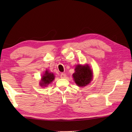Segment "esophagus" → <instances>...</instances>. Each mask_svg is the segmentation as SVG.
Returning <instances> with one entry per match:
<instances>
[{"label": "esophagus", "instance_id": "1", "mask_svg": "<svg viewBox=\"0 0 132 132\" xmlns=\"http://www.w3.org/2000/svg\"><path fill=\"white\" fill-rule=\"evenodd\" d=\"M66 77V74L65 73H61V78L62 79H64V78Z\"/></svg>", "mask_w": 132, "mask_h": 132}]
</instances>
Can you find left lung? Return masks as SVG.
<instances>
[{"instance_id": "8db88e82", "label": "left lung", "mask_w": 132, "mask_h": 132, "mask_svg": "<svg viewBox=\"0 0 132 132\" xmlns=\"http://www.w3.org/2000/svg\"><path fill=\"white\" fill-rule=\"evenodd\" d=\"M75 72L73 74L75 81L79 87H84L90 83L93 79V71L87 64H78L75 68Z\"/></svg>"}]
</instances>
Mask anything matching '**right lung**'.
Here are the masks:
<instances>
[{
    "instance_id": "obj_1",
    "label": "right lung",
    "mask_w": 132,
    "mask_h": 132,
    "mask_svg": "<svg viewBox=\"0 0 132 132\" xmlns=\"http://www.w3.org/2000/svg\"><path fill=\"white\" fill-rule=\"evenodd\" d=\"M54 79L55 76L53 73L49 72L48 70H46L41 78V81L39 82L40 86L42 87L47 86L48 84H51Z\"/></svg>"
}]
</instances>
